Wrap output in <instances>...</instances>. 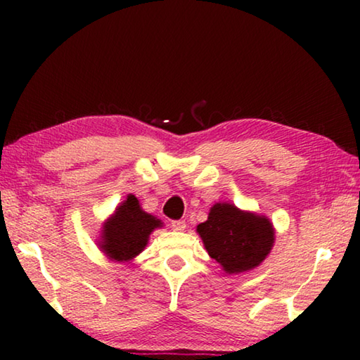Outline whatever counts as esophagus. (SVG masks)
<instances>
[{"instance_id":"1","label":"esophagus","mask_w":360,"mask_h":360,"mask_svg":"<svg viewBox=\"0 0 360 360\" xmlns=\"http://www.w3.org/2000/svg\"><path fill=\"white\" fill-rule=\"evenodd\" d=\"M172 229L176 231H182L186 229V222L184 221H173L172 222Z\"/></svg>"}]
</instances>
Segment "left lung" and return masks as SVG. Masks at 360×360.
<instances>
[{
	"label": "left lung",
	"mask_w": 360,
	"mask_h": 360,
	"mask_svg": "<svg viewBox=\"0 0 360 360\" xmlns=\"http://www.w3.org/2000/svg\"><path fill=\"white\" fill-rule=\"evenodd\" d=\"M197 231L206 251L229 275L257 266L275 241V230L266 217L229 203L212 206L208 221L200 224Z\"/></svg>",
	"instance_id": "8db88e82"
}]
</instances>
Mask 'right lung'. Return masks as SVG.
Segmentation results:
<instances>
[{
	"instance_id": "right-lung-1",
	"label": "right lung",
	"mask_w": 360,
	"mask_h": 360,
	"mask_svg": "<svg viewBox=\"0 0 360 360\" xmlns=\"http://www.w3.org/2000/svg\"><path fill=\"white\" fill-rule=\"evenodd\" d=\"M160 225L158 219L141 210L135 195H129L106 222L101 249L112 260H130L143 251L150 231Z\"/></svg>"
}]
</instances>
